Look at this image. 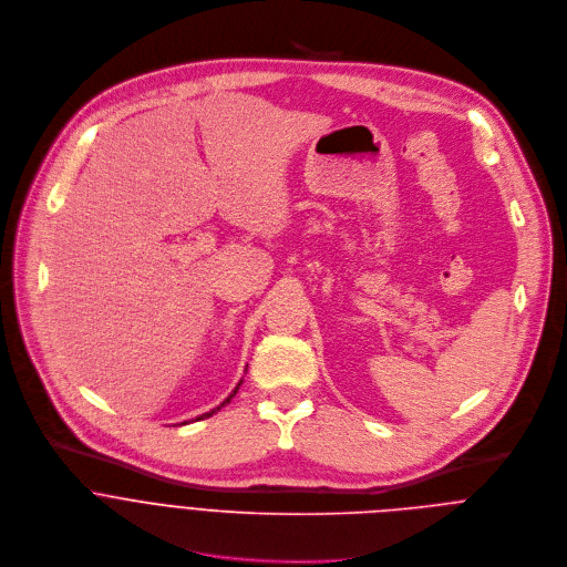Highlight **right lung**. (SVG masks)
<instances>
[{"label": "right lung", "instance_id": "add662e5", "mask_svg": "<svg viewBox=\"0 0 567 567\" xmlns=\"http://www.w3.org/2000/svg\"><path fill=\"white\" fill-rule=\"evenodd\" d=\"M241 382H244V380H241ZM241 382H239V384H237V389H235V391H233V393H230V395H228V398H225V400H223V402H220V404H218V406H216V409H212V411H207V413H203V415H198V417H196V420H205V417H209V415H212V413H216V411H220V406H225V404H228V402H230V400H233V398H235V395H237V391H239V386H241ZM183 424H185V422H183Z\"/></svg>", "mask_w": 567, "mask_h": 567}]
</instances>
